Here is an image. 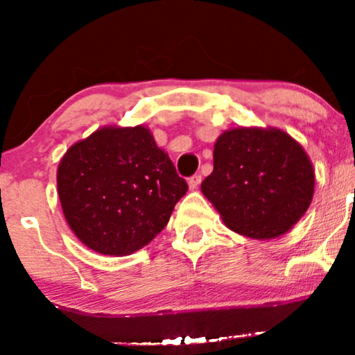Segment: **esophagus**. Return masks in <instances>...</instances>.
<instances>
[{"label": "esophagus", "instance_id": "34e87169", "mask_svg": "<svg viewBox=\"0 0 355 355\" xmlns=\"http://www.w3.org/2000/svg\"><path fill=\"white\" fill-rule=\"evenodd\" d=\"M200 182H202V175L195 173L193 177H190V178H189V187H190V190H197L198 185H200Z\"/></svg>", "mask_w": 355, "mask_h": 355}]
</instances>
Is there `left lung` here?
I'll use <instances>...</instances> for the list:
<instances>
[{
	"label": "left lung",
	"mask_w": 355,
	"mask_h": 355,
	"mask_svg": "<svg viewBox=\"0 0 355 355\" xmlns=\"http://www.w3.org/2000/svg\"><path fill=\"white\" fill-rule=\"evenodd\" d=\"M315 175L311 158L279 128H232L214 146V172L202 193L230 230L257 240L280 237L307 211Z\"/></svg>",
	"instance_id": "left-lung-1"
}]
</instances>
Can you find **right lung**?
Returning <instances> with one entry per match:
<instances>
[{"mask_svg": "<svg viewBox=\"0 0 355 355\" xmlns=\"http://www.w3.org/2000/svg\"><path fill=\"white\" fill-rule=\"evenodd\" d=\"M73 234L103 255L140 250L165 229L189 185L148 128L103 126L76 141L56 173Z\"/></svg>", "mask_w": 355, "mask_h": 355, "instance_id": "add662e5", "label": "right lung"}]
</instances>
